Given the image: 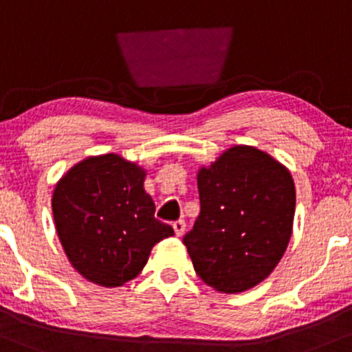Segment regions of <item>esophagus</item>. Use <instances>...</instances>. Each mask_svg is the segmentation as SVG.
Here are the masks:
<instances>
[{"label": "esophagus", "mask_w": 352, "mask_h": 352, "mask_svg": "<svg viewBox=\"0 0 352 352\" xmlns=\"http://www.w3.org/2000/svg\"><path fill=\"white\" fill-rule=\"evenodd\" d=\"M173 229H175V234L176 236H183L184 234V229H186V223H184V219L175 221V223H173Z\"/></svg>", "instance_id": "obj_1"}]
</instances>
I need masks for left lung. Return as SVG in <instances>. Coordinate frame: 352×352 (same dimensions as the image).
Returning <instances> with one entry per match:
<instances>
[{"label":"left lung","mask_w":352,"mask_h":352,"mask_svg":"<svg viewBox=\"0 0 352 352\" xmlns=\"http://www.w3.org/2000/svg\"><path fill=\"white\" fill-rule=\"evenodd\" d=\"M201 211L183 238L195 271L219 293L259 284L281 261L293 232L289 169L252 146H232L197 171Z\"/></svg>","instance_id":"obj_1"}]
</instances>
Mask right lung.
Here are the masks:
<instances>
[{"label":"right lung","mask_w":352,"mask_h":352,"mask_svg":"<svg viewBox=\"0 0 352 352\" xmlns=\"http://www.w3.org/2000/svg\"><path fill=\"white\" fill-rule=\"evenodd\" d=\"M144 177L143 168L109 153L86 157L58 181L51 203L58 238L88 281L123 286L140 274L153 246L175 234L155 218Z\"/></svg>","instance_id":"right-lung-1"}]
</instances>
